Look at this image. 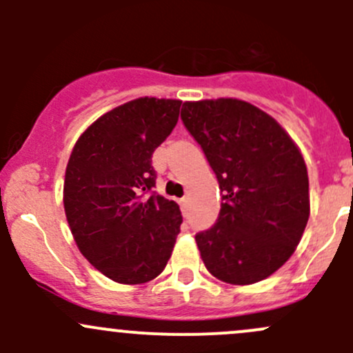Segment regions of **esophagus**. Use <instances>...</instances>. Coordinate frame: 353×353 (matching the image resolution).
Here are the masks:
<instances>
[{
    "label": "esophagus",
    "mask_w": 353,
    "mask_h": 353,
    "mask_svg": "<svg viewBox=\"0 0 353 353\" xmlns=\"http://www.w3.org/2000/svg\"><path fill=\"white\" fill-rule=\"evenodd\" d=\"M179 203H181V206H183V208H186V205H188V198H181V199H179Z\"/></svg>",
    "instance_id": "34e87169"
}]
</instances>
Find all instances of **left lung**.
<instances>
[{
  "label": "left lung",
  "mask_w": 353,
  "mask_h": 353,
  "mask_svg": "<svg viewBox=\"0 0 353 353\" xmlns=\"http://www.w3.org/2000/svg\"><path fill=\"white\" fill-rule=\"evenodd\" d=\"M181 119L222 191L216 223L196 234L206 270L232 285L268 279L294 254L307 225L301 150L272 116L239 99L184 102Z\"/></svg>",
  "instance_id": "8db88e82"
}]
</instances>
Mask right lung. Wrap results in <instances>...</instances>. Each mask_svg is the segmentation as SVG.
Returning <instances> with one entry per match:
<instances>
[{"label": "right lung", "instance_id": "1", "mask_svg": "<svg viewBox=\"0 0 353 353\" xmlns=\"http://www.w3.org/2000/svg\"><path fill=\"white\" fill-rule=\"evenodd\" d=\"M183 102L141 97L109 110L74 143L65 174L66 220L81 254L117 283L137 285L165 268L179 205L155 194L152 155L172 133Z\"/></svg>", "mask_w": 353, "mask_h": 353}]
</instances>
